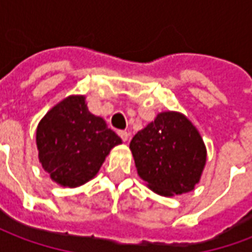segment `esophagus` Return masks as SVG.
Here are the masks:
<instances>
[{
  "label": "esophagus",
  "instance_id": "obj_1",
  "mask_svg": "<svg viewBox=\"0 0 252 252\" xmlns=\"http://www.w3.org/2000/svg\"><path fill=\"white\" fill-rule=\"evenodd\" d=\"M119 136L124 140V142H126L128 140V137H129V133L126 131H119Z\"/></svg>",
  "mask_w": 252,
  "mask_h": 252
}]
</instances>
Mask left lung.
<instances>
[{"instance_id":"obj_1","label":"left lung","mask_w":252,"mask_h":252,"mask_svg":"<svg viewBox=\"0 0 252 252\" xmlns=\"http://www.w3.org/2000/svg\"><path fill=\"white\" fill-rule=\"evenodd\" d=\"M137 174L154 193L173 197L194 190L206 164L198 129L180 112H160L129 143Z\"/></svg>"}]
</instances>
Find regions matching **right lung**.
I'll list each match as a JSON object with an SVG mask.
<instances>
[{
	"label": "right lung",
	"instance_id": "add662e5",
	"mask_svg": "<svg viewBox=\"0 0 252 252\" xmlns=\"http://www.w3.org/2000/svg\"><path fill=\"white\" fill-rule=\"evenodd\" d=\"M121 143L102 117L89 112L82 94L54 105L36 128L39 162L63 188H78L93 180L110 150Z\"/></svg>",
	"mask_w": 252,
	"mask_h": 252
}]
</instances>
